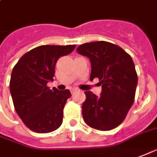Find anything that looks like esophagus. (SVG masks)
Returning <instances> with one entry per match:
<instances>
[{
    "label": "esophagus",
    "mask_w": 157,
    "mask_h": 157,
    "mask_svg": "<svg viewBox=\"0 0 157 157\" xmlns=\"http://www.w3.org/2000/svg\"><path fill=\"white\" fill-rule=\"evenodd\" d=\"M77 90H78L77 89H74H74H72V90H71V93H72V94H74V93L76 92Z\"/></svg>",
    "instance_id": "obj_1"
}]
</instances>
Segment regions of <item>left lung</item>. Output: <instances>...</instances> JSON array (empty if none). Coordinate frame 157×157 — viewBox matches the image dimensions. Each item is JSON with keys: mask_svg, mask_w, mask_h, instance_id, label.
<instances>
[{"mask_svg": "<svg viewBox=\"0 0 157 157\" xmlns=\"http://www.w3.org/2000/svg\"><path fill=\"white\" fill-rule=\"evenodd\" d=\"M77 51L90 58V80L98 78L102 86L99 97L84 92L83 120L96 130L115 129L125 119L135 99L138 78L133 60L121 47L105 41L87 42Z\"/></svg>", "mask_w": 157, "mask_h": 157, "instance_id": "8db88e82", "label": "left lung"}]
</instances>
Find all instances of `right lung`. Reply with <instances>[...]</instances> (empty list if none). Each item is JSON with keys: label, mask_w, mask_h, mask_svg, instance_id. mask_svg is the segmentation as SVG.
<instances>
[{"label": "right lung", "mask_w": 157, "mask_h": 157, "mask_svg": "<svg viewBox=\"0 0 157 157\" xmlns=\"http://www.w3.org/2000/svg\"><path fill=\"white\" fill-rule=\"evenodd\" d=\"M75 45H42L32 49L15 65L10 91L16 111L25 125L36 133H49L63 123L68 90H50L58 58L71 53Z\"/></svg>", "instance_id": "1"}]
</instances>
